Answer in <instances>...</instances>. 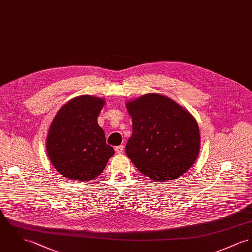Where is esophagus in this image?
Wrapping results in <instances>:
<instances>
[{
	"label": "esophagus",
	"instance_id": "esophagus-1",
	"mask_svg": "<svg viewBox=\"0 0 252 252\" xmlns=\"http://www.w3.org/2000/svg\"><path fill=\"white\" fill-rule=\"evenodd\" d=\"M115 150H116V152H117L118 154H121V153L123 152V150H124V146H123V145H118V146H117V147L115 148Z\"/></svg>",
	"mask_w": 252,
	"mask_h": 252
}]
</instances>
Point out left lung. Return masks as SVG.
I'll return each instance as SVG.
<instances>
[{
    "label": "left lung",
    "instance_id": "1",
    "mask_svg": "<svg viewBox=\"0 0 252 252\" xmlns=\"http://www.w3.org/2000/svg\"><path fill=\"white\" fill-rule=\"evenodd\" d=\"M133 134L126 154L137 170L153 181L179 179L200 152L201 137L194 117L165 95L147 94L126 103Z\"/></svg>",
    "mask_w": 252,
    "mask_h": 252
}]
</instances>
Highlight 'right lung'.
Segmentation results:
<instances>
[{
  "mask_svg": "<svg viewBox=\"0 0 252 252\" xmlns=\"http://www.w3.org/2000/svg\"><path fill=\"white\" fill-rule=\"evenodd\" d=\"M104 104L96 96L74 97L51 122L47 153L56 171L68 180L88 182L96 178L115 154L97 123Z\"/></svg>",
  "mask_w": 252,
  "mask_h": 252,
  "instance_id": "obj_1",
  "label": "right lung"
}]
</instances>
